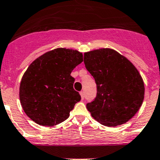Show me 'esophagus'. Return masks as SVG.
Wrapping results in <instances>:
<instances>
[{
    "label": "esophagus",
    "mask_w": 160,
    "mask_h": 160,
    "mask_svg": "<svg viewBox=\"0 0 160 160\" xmlns=\"http://www.w3.org/2000/svg\"><path fill=\"white\" fill-rule=\"evenodd\" d=\"M80 96H81V98H82V99L83 100L84 98H85V93H84L83 91L80 92Z\"/></svg>",
    "instance_id": "obj_1"
}]
</instances>
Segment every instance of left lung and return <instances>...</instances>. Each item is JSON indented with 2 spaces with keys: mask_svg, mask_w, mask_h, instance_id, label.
<instances>
[{
  "mask_svg": "<svg viewBox=\"0 0 160 160\" xmlns=\"http://www.w3.org/2000/svg\"><path fill=\"white\" fill-rule=\"evenodd\" d=\"M84 63L97 86L96 99L86 105L92 117L107 127L127 123L139 110L145 95L135 66L110 48L85 52Z\"/></svg>",
  "mask_w": 160,
  "mask_h": 160,
  "instance_id": "left-lung-1",
  "label": "left lung"
}]
</instances>
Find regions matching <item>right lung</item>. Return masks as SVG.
<instances>
[{
    "label": "right lung",
    "mask_w": 160,
    "mask_h": 160,
    "mask_svg": "<svg viewBox=\"0 0 160 160\" xmlns=\"http://www.w3.org/2000/svg\"><path fill=\"white\" fill-rule=\"evenodd\" d=\"M83 61L82 53L57 48L36 58L22 78L19 99L27 116L39 125L51 127L70 116L81 100L73 88V69Z\"/></svg>",
    "instance_id": "right-lung-1"
}]
</instances>
